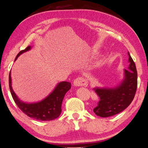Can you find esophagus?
Returning <instances> with one entry per match:
<instances>
[{"label":"esophagus","mask_w":148,"mask_h":148,"mask_svg":"<svg viewBox=\"0 0 148 148\" xmlns=\"http://www.w3.org/2000/svg\"><path fill=\"white\" fill-rule=\"evenodd\" d=\"M73 84L75 86H85L87 84L86 80L83 77H79L74 80Z\"/></svg>","instance_id":"1"}]
</instances>
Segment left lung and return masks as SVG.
I'll return each mask as SVG.
<instances>
[{
  "instance_id": "obj_1",
  "label": "left lung",
  "mask_w": 148,
  "mask_h": 148,
  "mask_svg": "<svg viewBox=\"0 0 148 148\" xmlns=\"http://www.w3.org/2000/svg\"><path fill=\"white\" fill-rule=\"evenodd\" d=\"M129 56V69H125V79L119 86L115 88H94L100 98L98 106L93 111L98 116L108 117L125 110L134 98L138 84L136 67Z\"/></svg>"
}]
</instances>
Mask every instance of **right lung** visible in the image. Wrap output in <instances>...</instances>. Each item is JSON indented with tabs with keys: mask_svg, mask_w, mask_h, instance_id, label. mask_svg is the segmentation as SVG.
Wrapping results in <instances>:
<instances>
[{
	"mask_svg": "<svg viewBox=\"0 0 148 148\" xmlns=\"http://www.w3.org/2000/svg\"><path fill=\"white\" fill-rule=\"evenodd\" d=\"M31 49V47L21 50L16 56L15 61L19 55ZM9 87L14 101L22 112L29 117L38 121H51L59 117L62 112V103L65 93L71 88V83L63 81L56 87L54 91L44 100L37 103H26L19 100L12 90L10 72L9 74Z\"/></svg>",
	"mask_w": 148,
	"mask_h": 148,
	"instance_id": "add662e5",
	"label": "right lung"
}]
</instances>
